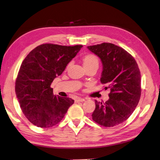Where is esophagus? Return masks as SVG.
<instances>
[{
	"instance_id": "esophagus-1",
	"label": "esophagus",
	"mask_w": 160,
	"mask_h": 160,
	"mask_svg": "<svg viewBox=\"0 0 160 160\" xmlns=\"http://www.w3.org/2000/svg\"><path fill=\"white\" fill-rule=\"evenodd\" d=\"M76 102H84L85 101V99H84V98H78L76 100Z\"/></svg>"
}]
</instances>
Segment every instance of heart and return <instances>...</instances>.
<instances>
[{"label":"heart","mask_w":160,"mask_h":160,"mask_svg":"<svg viewBox=\"0 0 160 160\" xmlns=\"http://www.w3.org/2000/svg\"><path fill=\"white\" fill-rule=\"evenodd\" d=\"M82 62L85 68H90L92 66H99V58L96 55L93 54H87L82 58ZM71 65V62H69L68 67Z\"/></svg>","instance_id":"1"}]
</instances>
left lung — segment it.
Returning a JSON list of instances; mask_svg holds the SVG:
<instances>
[{"label": "left lung", "instance_id": "left-lung-1", "mask_svg": "<svg viewBox=\"0 0 160 160\" xmlns=\"http://www.w3.org/2000/svg\"><path fill=\"white\" fill-rule=\"evenodd\" d=\"M103 64L101 83L110 88V99L95 102L92 118L99 125L111 128L131 116L141 95V75L136 60L123 48L110 43L87 47Z\"/></svg>", "mask_w": 160, "mask_h": 160}]
</instances>
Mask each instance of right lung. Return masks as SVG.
<instances>
[{
  "mask_svg": "<svg viewBox=\"0 0 160 160\" xmlns=\"http://www.w3.org/2000/svg\"><path fill=\"white\" fill-rule=\"evenodd\" d=\"M82 48L44 43L24 59L15 91L22 112L33 125L42 128L56 125L74 103L71 98L54 95L50 85Z\"/></svg>",
  "mask_w": 160,
  "mask_h": 160,
  "instance_id": "obj_1",
  "label": "right lung"
}]
</instances>
